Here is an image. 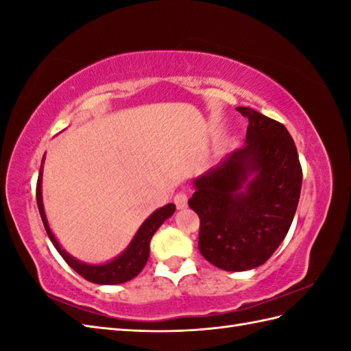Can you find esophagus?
<instances>
[{"label":"esophagus","mask_w":351,"mask_h":351,"mask_svg":"<svg viewBox=\"0 0 351 351\" xmlns=\"http://www.w3.org/2000/svg\"><path fill=\"white\" fill-rule=\"evenodd\" d=\"M173 202H175L178 210H185V208L189 206V197H187V195H185V193H178L175 199H173Z\"/></svg>","instance_id":"obj_1"}]
</instances>
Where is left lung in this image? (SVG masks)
Returning a JSON list of instances; mask_svg holds the SVG:
<instances>
[{"mask_svg": "<svg viewBox=\"0 0 351 351\" xmlns=\"http://www.w3.org/2000/svg\"><path fill=\"white\" fill-rule=\"evenodd\" d=\"M245 143L193 180L189 205L200 219L199 250L213 265L245 271L263 265L287 237L299 205L302 167L282 123L249 107Z\"/></svg>", "mask_w": 351, "mask_h": 351, "instance_id": "obj_1", "label": "left lung"}]
</instances>
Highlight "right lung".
<instances>
[{"mask_svg": "<svg viewBox=\"0 0 351 351\" xmlns=\"http://www.w3.org/2000/svg\"><path fill=\"white\" fill-rule=\"evenodd\" d=\"M43 160H42L40 173H39V180H37V189H36L37 206H39L40 217H42L45 229H47L49 240L52 244H54V247L57 249L58 253H60L62 258L69 264L71 268H73L78 274L83 276L84 279L93 283H99V285H117V283L128 282L136 278V276L143 270V267L147 263L149 244H151L154 234L156 232V229L162 225L164 220H167L169 217L173 215L176 206L173 204H167L162 208L155 210L143 223H141V226L138 228L136 235H134L131 243L126 245V249L121 253V255L110 259L108 263H104V264L83 263V261L73 258L64 249H62L60 243L57 241V238L54 237V234H52V230L48 225V219H47V214H45L43 199H42Z\"/></svg>", "mask_w": 351, "mask_h": 351, "instance_id": "right-lung-1", "label": "right lung"}]
</instances>
